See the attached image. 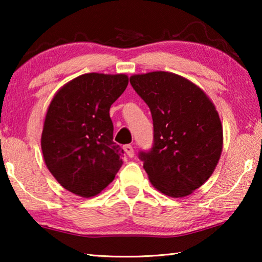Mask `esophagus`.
Here are the masks:
<instances>
[{
  "instance_id": "esophagus-1",
  "label": "esophagus",
  "mask_w": 262,
  "mask_h": 262,
  "mask_svg": "<svg viewBox=\"0 0 262 262\" xmlns=\"http://www.w3.org/2000/svg\"><path fill=\"white\" fill-rule=\"evenodd\" d=\"M123 150H125V152L127 154V156L128 157H134V148L132 147L130 144H127V145H125V147H123Z\"/></svg>"
}]
</instances>
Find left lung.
<instances>
[{"label": "left lung", "instance_id": "obj_1", "mask_svg": "<svg viewBox=\"0 0 262 262\" xmlns=\"http://www.w3.org/2000/svg\"><path fill=\"white\" fill-rule=\"evenodd\" d=\"M129 81L152 115V148L139 155L150 183L167 196H187L209 179L220 161L223 128L215 105L173 73L133 75Z\"/></svg>", "mask_w": 262, "mask_h": 262}]
</instances>
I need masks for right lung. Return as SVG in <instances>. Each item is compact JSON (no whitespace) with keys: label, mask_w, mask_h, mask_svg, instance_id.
<instances>
[{"label":"right lung","mask_w":262,"mask_h":262,"mask_svg":"<svg viewBox=\"0 0 262 262\" xmlns=\"http://www.w3.org/2000/svg\"><path fill=\"white\" fill-rule=\"evenodd\" d=\"M127 85L125 74H84L64 84L48 106L43 161L57 183L78 196L99 194L122 165L110 107Z\"/></svg>","instance_id":"obj_1"}]
</instances>
